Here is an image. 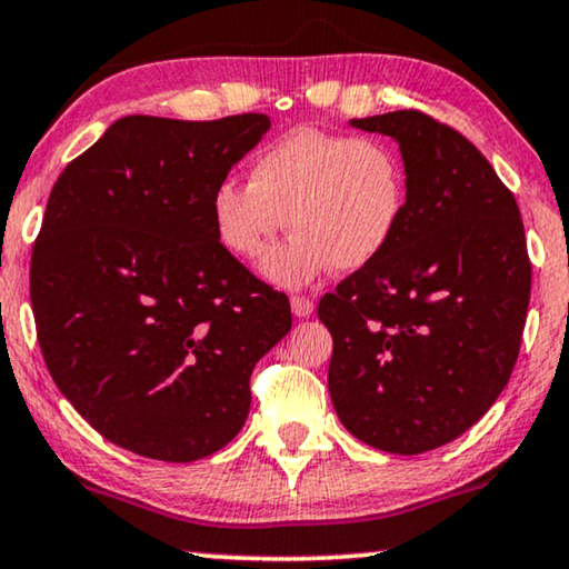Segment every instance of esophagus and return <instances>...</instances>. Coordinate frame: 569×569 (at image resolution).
<instances>
[{
    "label": "esophagus",
    "mask_w": 569,
    "mask_h": 569,
    "mask_svg": "<svg viewBox=\"0 0 569 569\" xmlns=\"http://www.w3.org/2000/svg\"><path fill=\"white\" fill-rule=\"evenodd\" d=\"M290 306H292V313L298 316V318L313 316V310H316L313 300H310V298H300V295H295V298L290 300Z\"/></svg>",
    "instance_id": "obj_1"
}]
</instances>
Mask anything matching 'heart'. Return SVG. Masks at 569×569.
<instances>
[{
  "label": "heart",
  "instance_id": "obj_1",
  "mask_svg": "<svg viewBox=\"0 0 569 569\" xmlns=\"http://www.w3.org/2000/svg\"><path fill=\"white\" fill-rule=\"evenodd\" d=\"M407 204V178L378 139L313 127L290 129L256 154L248 186L222 181L209 199L214 236L243 261L267 253L284 228L295 230L261 263L263 277L302 287L333 267L357 271L391 243Z\"/></svg>",
  "mask_w": 569,
  "mask_h": 569
}]
</instances>
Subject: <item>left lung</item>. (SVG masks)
Instances as JSON below:
<instances>
[{"instance_id":"1","label":"left lung","mask_w":569,"mask_h":569,"mask_svg":"<svg viewBox=\"0 0 569 569\" xmlns=\"http://www.w3.org/2000/svg\"><path fill=\"white\" fill-rule=\"evenodd\" d=\"M349 127L399 144L407 204L386 251L318 302L329 393L357 440L417 456L477 425L508 386L531 298L523 220L485 154L430 116Z\"/></svg>"}]
</instances>
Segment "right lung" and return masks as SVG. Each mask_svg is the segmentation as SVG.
<instances>
[{"label": "right lung", "instance_id": "obj_1", "mask_svg": "<svg viewBox=\"0 0 569 569\" xmlns=\"http://www.w3.org/2000/svg\"><path fill=\"white\" fill-rule=\"evenodd\" d=\"M271 127L127 116L53 183L30 263L53 383L113 446L212 456L251 409L256 362L292 329L287 295L214 236L209 199Z\"/></svg>", "mask_w": 569, "mask_h": 569}]
</instances>
